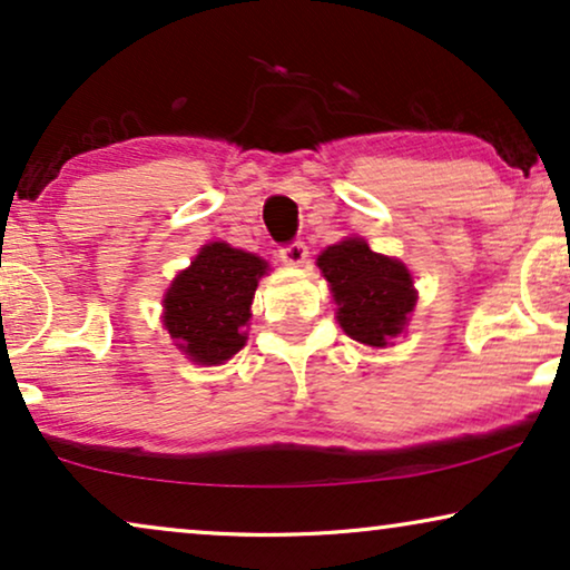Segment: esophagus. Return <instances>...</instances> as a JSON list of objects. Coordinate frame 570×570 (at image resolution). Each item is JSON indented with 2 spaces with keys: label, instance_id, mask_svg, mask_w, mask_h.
<instances>
[{
  "label": "esophagus",
  "instance_id": "1",
  "mask_svg": "<svg viewBox=\"0 0 570 570\" xmlns=\"http://www.w3.org/2000/svg\"><path fill=\"white\" fill-rule=\"evenodd\" d=\"M306 256H308V246L303 244V240H291V244L279 246V259L291 264V267H298V264L306 262Z\"/></svg>",
  "mask_w": 570,
  "mask_h": 570
}]
</instances>
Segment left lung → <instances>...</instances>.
<instances>
[{"mask_svg": "<svg viewBox=\"0 0 570 570\" xmlns=\"http://www.w3.org/2000/svg\"><path fill=\"white\" fill-rule=\"evenodd\" d=\"M332 285L340 326L363 345L384 347L400 337L415 308L412 277L402 262L371 252L363 238H347L318 256Z\"/></svg>", "mask_w": 570, "mask_h": 570, "instance_id": "1", "label": "left lung"}]
</instances>
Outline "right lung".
Instances as JSON below:
<instances>
[{
	"label": "right lung",
	"mask_w": 570,
	"mask_h": 570,
	"mask_svg": "<svg viewBox=\"0 0 570 570\" xmlns=\"http://www.w3.org/2000/svg\"><path fill=\"white\" fill-rule=\"evenodd\" d=\"M264 272L267 262L259 256L217 240L174 279L163 301V322L191 361L215 365L244 347L248 308Z\"/></svg>",
	"instance_id": "1"
}]
</instances>
